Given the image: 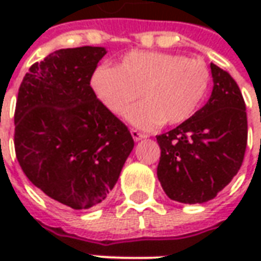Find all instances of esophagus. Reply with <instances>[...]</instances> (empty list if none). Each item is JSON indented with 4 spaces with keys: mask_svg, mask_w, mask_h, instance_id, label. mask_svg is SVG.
<instances>
[{
    "mask_svg": "<svg viewBox=\"0 0 261 261\" xmlns=\"http://www.w3.org/2000/svg\"><path fill=\"white\" fill-rule=\"evenodd\" d=\"M131 136L134 138V141H141L144 138H147V134H144V133H140L138 130H131Z\"/></svg>",
    "mask_w": 261,
    "mask_h": 261,
    "instance_id": "obj_1",
    "label": "esophagus"
}]
</instances>
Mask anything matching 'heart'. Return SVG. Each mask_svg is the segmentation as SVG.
<instances>
[{"mask_svg":"<svg viewBox=\"0 0 261 261\" xmlns=\"http://www.w3.org/2000/svg\"><path fill=\"white\" fill-rule=\"evenodd\" d=\"M210 71L200 60L162 51H131L120 67L103 65L92 76V88L105 108L124 114L142 130L165 121L179 124L190 119L207 93Z\"/></svg>","mask_w":261,"mask_h":261,"instance_id":"obj_1","label":"heart"}]
</instances>
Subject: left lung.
I'll return each mask as SVG.
<instances>
[{"label":"left lung","instance_id":"1","mask_svg":"<svg viewBox=\"0 0 261 261\" xmlns=\"http://www.w3.org/2000/svg\"><path fill=\"white\" fill-rule=\"evenodd\" d=\"M208 102L173 130L156 136V175L170 200L202 204L213 200L239 172L247 144V116L241 89L211 63Z\"/></svg>","mask_w":261,"mask_h":261}]
</instances>
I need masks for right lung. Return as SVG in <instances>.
<instances>
[{
    "label": "right lung",
    "instance_id": "obj_1",
    "mask_svg": "<svg viewBox=\"0 0 261 261\" xmlns=\"http://www.w3.org/2000/svg\"><path fill=\"white\" fill-rule=\"evenodd\" d=\"M105 47L61 48L26 72L15 109V152L46 196L88 210L113 190L134 148L130 131L91 88Z\"/></svg>",
    "mask_w": 261,
    "mask_h": 261
}]
</instances>
